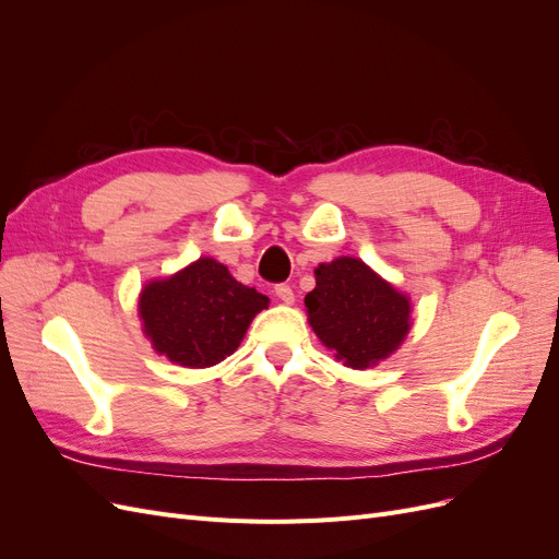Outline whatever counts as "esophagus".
<instances>
[{"mask_svg": "<svg viewBox=\"0 0 559 559\" xmlns=\"http://www.w3.org/2000/svg\"><path fill=\"white\" fill-rule=\"evenodd\" d=\"M275 296L282 300V302H286V306H292L294 302V289L289 284H277L275 286Z\"/></svg>", "mask_w": 559, "mask_h": 559, "instance_id": "34e87169", "label": "esophagus"}]
</instances>
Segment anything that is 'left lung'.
Returning a JSON list of instances; mask_svg holds the SVG:
<instances>
[{"label":"left lung","mask_w":559,"mask_h":559,"mask_svg":"<svg viewBox=\"0 0 559 559\" xmlns=\"http://www.w3.org/2000/svg\"><path fill=\"white\" fill-rule=\"evenodd\" d=\"M306 296L310 326L335 359L352 368L386 359L411 331V300L359 259H335L314 270Z\"/></svg>","instance_id":"8db88e82"}]
</instances>
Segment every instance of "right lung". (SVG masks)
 Returning <instances> with one entry per match:
<instances>
[{
	"label": "right lung",
	"mask_w": 559,
	"mask_h": 559,
	"mask_svg": "<svg viewBox=\"0 0 559 559\" xmlns=\"http://www.w3.org/2000/svg\"><path fill=\"white\" fill-rule=\"evenodd\" d=\"M267 302V296L233 280L226 265L200 259L170 280L146 284L140 317L158 354L186 368H207L238 349Z\"/></svg>",
	"instance_id": "1"
}]
</instances>
